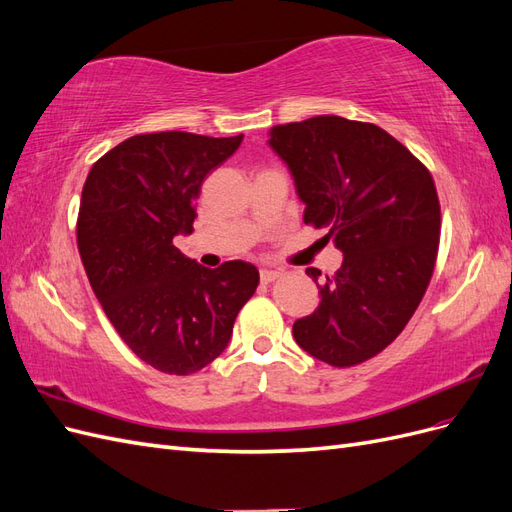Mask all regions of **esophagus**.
Instances as JSON below:
<instances>
[{"instance_id": "esophagus-1", "label": "esophagus", "mask_w": 512, "mask_h": 512, "mask_svg": "<svg viewBox=\"0 0 512 512\" xmlns=\"http://www.w3.org/2000/svg\"><path fill=\"white\" fill-rule=\"evenodd\" d=\"M282 273L280 271H273V269H262L260 271V282L262 284H271V282H275L277 277H280Z\"/></svg>"}]
</instances>
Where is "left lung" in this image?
<instances>
[{
  "mask_svg": "<svg viewBox=\"0 0 512 512\" xmlns=\"http://www.w3.org/2000/svg\"><path fill=\"white\" fill-rule=\"evenodd\" d=\"M269 145L305 203L303 220L342 250L320 305L292 324L297 344L333 367L359 365L404 331L429 286L440 200L425 164L374 123L318 115L275 126Z\"/></svg>",
  "mask_w": 512,
  "mask_h": 512,
  "instance_id": "left-lung-1",
  "label": "left lung"
}]
</instances>
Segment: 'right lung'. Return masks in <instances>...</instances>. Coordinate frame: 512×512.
Listing matches in <instances>:
<instances>
[{
	"label": "right lung",
	"mask_w": 512,
	"mask_h": 512,
	"mask_svg": "<svg viewBox=\"0 0 512 512\" xmlns=\"http://www.w3.org/2000/svg\"><path fill=\"white\" fill-rule=\"evenodd\" d=\"M241 141L136 134L104 153L83 185L76 243L89 284L123 342L164 374L190 376L218 359L260 280L250 262L207 269L173 243L194 230L200 185Z\"/></svg>",
	"instance_id": "add662e5"
}]
</instances>
